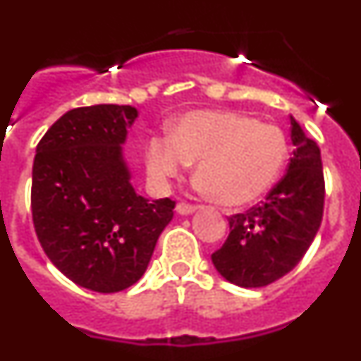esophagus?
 I'll use <instances>...</instances> for the list:
<instances>
[{
  "label": "esophagus",
  "instance_id": "1",
  "mask_svg": "<svg viewBox=\"0 0 361 361\" xmlns=\"http://www.w3.org/2000/svg\"><path fill=\"white\" fill-rule=\"evenodd\" d=\"M199 206L195 204H188V202H178L177 204V213L178 215H191L193 212H197Z\"/></svg>",
  "mask_w": 361,
  "mask_h": 361
}]
</instances>
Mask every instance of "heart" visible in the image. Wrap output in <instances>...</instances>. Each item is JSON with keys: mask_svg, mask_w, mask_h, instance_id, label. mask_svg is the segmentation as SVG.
<instances>
[{"mask_svg": "<svg viewBox=\"0 0 361 361\" xmlns=\"http://www.w3.org/2000/svg\"><path fill=\"white\" fill-rule=\"evenodd\" d=\"M289 157L283 132L237 111L197 110L177 121L171 135L153 137L146 162L168 178L197 161L200 188L224 206H244L273 188Z\"/></svg>", "mask_w": 361, "mask_h": 361, "instance_id": "1", "label": "heart"}]
</instances>
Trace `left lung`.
Segmentation results:
<instances>
[{
    "label": "left lung",
    "mask_w": 361,
    "mask_h": 361,
    "mask_svg": "<svg viewBox=\"0 0 361 361\" xmlns=\"http://www.w3.org/2000/svg\"><path fill=\"white\" fill-rule=\"evenodd\" d=\"M295 149L288 173L260 204L229 216V235L212 255L213 266L240 288H264L288 275L317 237L325 183L320 148L291 117Z\"/></svg>",
    "instance_id": "1"
}]
</instances>
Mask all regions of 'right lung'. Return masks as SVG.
Listing matches in <instances>:
<instances>
[{
    "label": "right lung",
    "mask_w": 361,
    "mask_h": 361,
    "mask_svg": "<svg viewBox=\"0 0 361 361\" xmlns=\"http://www.w3.org/2000/svg\"><path fill=\"white\" fill-rule=\"evenodd\" d=\"M137 110L128 104L73 108L36 148L32 220L50 262L66 279L97 293H117L145 275L171 199L133 190L123 145Z\"/></svg>",
    "instance_id": "obj_1"
}]
</instances>
